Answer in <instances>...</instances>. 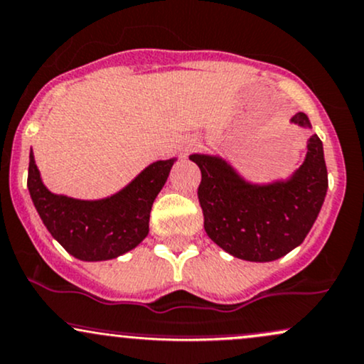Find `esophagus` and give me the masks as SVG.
<instances>
[{
  "label": "esophagus",
  "mask_w": 364,
  "mask_h": 364,
  "mask_svg": "<svg viewBox=\"0 0 364 364\" xmlns=\"http://www.w3.org/2000/svg\"><path fill=\"white\" fill-rule=\"evenodd\" d=\"M195 147H196V141H195V140H190V141H188V144L185 145V149H183V152H185V154L191 152V150H193Z\"/></svg>",
  "instance_id": "esophagus-1"
}]
</instances>
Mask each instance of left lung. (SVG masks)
I'll return each mask as SVG.
<instances>
[{
    "label": "left lung",
    "mask_w": 364,
    "mask_h": 364,
    "mask_svg": "<svg viewBox=\"0 0 364 364\" xmlns=\"http://www.w3.org/2000/svg\"><path fill=\"white\" fill-rule=\"evenodd\" d=\"M291 121L311 128L304 112ZM202 171L198 186L203 228L217 246L248 262H272L304 241L315 224L328 188L323 145L316 135L306 144V157L287 179L250 183L219 156L191 154Z\"/></svg>",
    "instance_id": "1"
}]
</instances>
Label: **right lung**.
<instances>
[{"mask_svg": "<svg viewBox=\"0 0 364 364\" xmlns=\"http://www.w3.org/2000/svg\"><path fill=\"white\" fill-rule=\"evenodd\" d=\"M174 162L176 159L152 162L107 198L78 200L51 193L44 186L31 149L27 186L37 214L66 252L83 262L111 260L147 237L152 203Z\"/></svg>", "mask_w": 364, "mask_h": 364, "instance_id": "right-lung-1", "label": "right lung"}]
</instances>
